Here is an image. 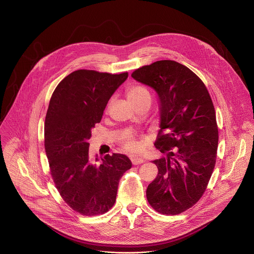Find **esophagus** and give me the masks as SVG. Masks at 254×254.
<instances>
[{"instance_id":"obj_1","label":"esophagus","mask_w":254,"mask_h":254,"mask_svg":"<svg viewBox=\"0 0 254 254\" xmlns=\"http://www.w3.org/2000/svg\"><path fill=\"white\" fill-rule=\"evenodd\" d=\"M131 162L133 164L136 165V164H141V163H143V160L140 157H132Z\"/></svg>"}]
</instances>
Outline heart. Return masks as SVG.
I'll return each mask as SVG.
<instances>
[{"instance_id": "1", "label": "heart", "mask_w": 254, "mask_h": 254, "mask_svg": "<svg viewBox=\"0 0 254 254\" xmlns=\"http://www.w3.org/2000/svg\"><path fill=\"white\" fill-rule=\"evenodd\" d=\"M150 98L149 92L142 87H132L127 91V98L132 105H136L145 98ZM124 146L128 151H135L138 149L139 144L134 140V137L130 132H127L124 135Z\"/></svg>"}]
</instances>
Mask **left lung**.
I'll list each match as a JSON object with an SVG mask.
<instances>
[{"mask_svg": "<svg viewBox=\"0 0 254 254\" xmlns=\"http://www.w3.org/2000/svg\"><path fill=\"white\" fill-rule=\"evenodd\" d=\"M131 76L159 99L155 145L165 157L152 161L159 173L146 189L147 200L160 213H183L201 197L216 161L218 129L211 96L201 79L176 61H156Z\"/></svg>", "mask_w": 254, "mask_h": 254, "instance_id": "obj_1", "label": "left lung"}]
</instances>
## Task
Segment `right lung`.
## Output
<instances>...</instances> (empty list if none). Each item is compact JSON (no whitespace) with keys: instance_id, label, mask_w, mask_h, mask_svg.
Returning a JSON list of instances; mask_svg holds the SVG:
<instances>
[{"instance_id":"1","label":"right lung","mask_w":254,"mask_h":254,"mask_svg":"<svg viewBox=\"0 0 254 254\" xmlns=\"http://www.w3.org/2000/svg\"><path fill=\"white\" fill-rule=\"evenodd\" d=\"M127 72L78 70L53 92L45 118V151L58 191L72 210L83 215L108 212L116 200L120 179L131 168L124 154L95 156L90 161L91 129L100 123L112 94Z\"/></svg>"}]
</instances>
